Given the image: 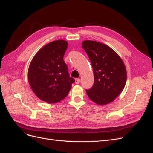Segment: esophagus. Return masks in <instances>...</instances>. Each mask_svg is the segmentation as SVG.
<instances>
[{"instance_id":"1","label":"esophagus","mask_w":153,"mask_h":153,"mask_svg":"<svg viewBox=\"0 0 153 153\" xmlns=\"http://www.w3.org/2000/svg\"><path fill=\"white\" fill-rule=\"evenodd\" d=\"M80 82V80L79 79V78H76L75 79V84H79Z\"/></svg>"}]
</instances>
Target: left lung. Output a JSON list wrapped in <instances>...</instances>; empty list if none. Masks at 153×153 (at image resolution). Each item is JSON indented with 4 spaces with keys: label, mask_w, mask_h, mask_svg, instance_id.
I'll return each mask as SVG.
<instances>
[{
    "label": "left lung",
    "mask_w": 153,
    "mask_h": 153,
    "mask_svg": "<svg viewBox=\"0 0 153 153\" xmlns=\"http://www.w3.org/2000/svg\"><path fill=\"white\" fill-rule=\"evenodd\" d=\"M82 45L94 72V85L86 90L87 96L99 105L112 102L121 93L126 82V69L122 59L105 44L85 40Z\"/></svg>",
    "instance_id": "8db88e82"
}]
</instances>
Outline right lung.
<instances>
[{
	"instance_id": "right-lung-1",
	"label": "right lung",
	"mask_w": 153,
	"mask_h": 153,
	"mask_svg": "<svg viewBox=\"0 0 153 153\" xmlns=\"http://www.w3.org/2000/svg\"><path fill=\"white\" fill-rule=\"evenodd\" d=\"M67 48L65 40L52 41L39 50L29 64V85L36 96L46 103H56L65 98L75 82L63 59Z\"/></svg>"
}]
</instances>
